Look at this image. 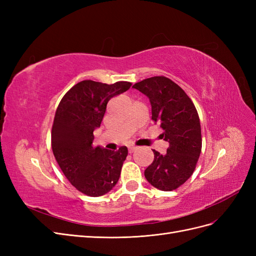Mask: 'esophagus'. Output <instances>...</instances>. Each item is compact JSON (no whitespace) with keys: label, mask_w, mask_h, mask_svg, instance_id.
<instances>
[{"label":"esophagus","mask_w":256,"mask_h":256,"mask_svg":"<svg viewBox=\"0 0 256 256\" xmlns=\"http://www.w3.org/2000/svg\"><path fill=\"white\" fill-rule=\"evenodd\" d=\"M138 150V147H136V146H129L128 147V150H129V152L131 154V152H136Z\"/></svg>","instance_id":"34e87169"}]
</instances>
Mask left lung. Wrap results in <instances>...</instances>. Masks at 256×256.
I'll use <instances>...</instances> for the list:
<instances>
[{"mask_svg": "<svg viewBox=\"0 0 256 256\" xmlns=\"http://www.w3.org/2000/svg\"><path fill=\"white\" fill-rule=\"evenodd\" d=\"M132 88L150 98L152 120L170 144L164 154L152 150L154 161L145 170V178L159 190H175L194 172L202 150L198 111L184 90L166 76H152Z\"/></svg>", "mask_w": 256, "mask_h": 256, "instance_id": "1", "label": "left lung"}]
</instances>
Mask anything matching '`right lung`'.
I'll use <instances>...</instances> for the list:
<instances>
[{
	"instance_id": "add662e5",
	"label": "right lung",
	"mask_w": 256,
	"mask_h": 256,
	"mask_svg": "<svg viewBox=\"0 0 256 256\" xmlns=\"http://www.w3.org/2000/svg\"><path fill=\"white\" fill-rule=\"evenodd\" d=\"M131 83L106 84L84 80L62 98L54 116L51 146L54 157L74 187L88 196L111 191L118 182L128 150H109L92 145L109 100L130 88Z\"/></svg>"
}]
</instances>
